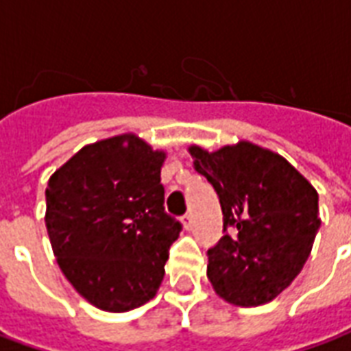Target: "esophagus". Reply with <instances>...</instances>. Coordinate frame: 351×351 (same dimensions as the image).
Wrapping results in <instances>:
<instances>
[{"instance_id": "esophagus-1", "label": "esophagus", "mask_w": 351, "mask_h": 351, "mask_svg": "<svg viewBox=\"0 0 351 351\" xmlns=\"http://www.w3.org/2000/svg\"><path fill=\"white\" fill-rule=\"evenodd\" d=\"M182 226H184V229H188V231L193 228V218H191V214H186V216H184Z\"/></svg>"}]
</instances>
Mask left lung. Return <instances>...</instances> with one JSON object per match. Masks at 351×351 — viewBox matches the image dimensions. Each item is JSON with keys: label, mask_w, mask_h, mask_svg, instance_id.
Here are the masks:
<instances>
[{"label": "left lung", "mask_w": 351, "mask_h": 351, "mask_svg": "<svg viewBox=\"0 0 351 351\" xmlns=\"http://www.w3.org/2000/svg\"><path fill=\"white\" fill-rule=\"evenodd\" d=\"M190 154L223 214L226 235L206 252L214 291L237 306L272 301L308 259L322 226L317 191L280 154L248 141L216 152L190 146ZM228 227L237 229V237Z\"/></svg>", "instance_id": "obj_1"}]
</instances>
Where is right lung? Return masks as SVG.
<instances>
[{"label":"right lung","mask_w":351,"mask_h":351,"mask_svg":"<svg viewBox=\"0 0 351 351\" xmlns=\"http://www.w3.org/2000/svg\"><path fill=\"white\" fill-rule=\"evenodd\" d=\"M165 152L133 133L86 145L50 176L47 231L60 269L93 306L128 312L160 289L180 221L163 208Z\"/></svg>","instance_id":"right-lung-1"}]
</instances>
